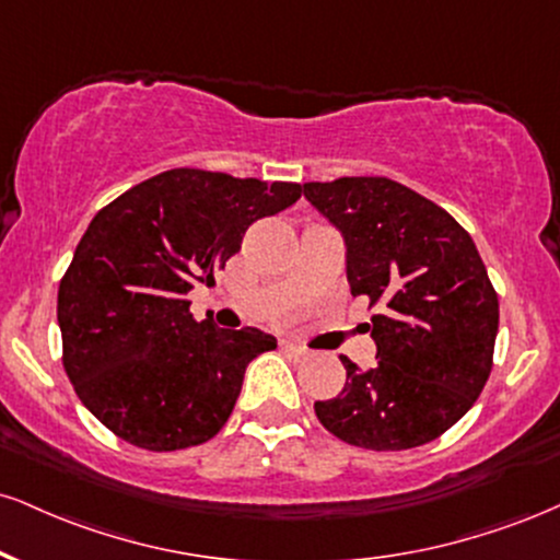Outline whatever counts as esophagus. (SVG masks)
I'll use <instances>...</instances> for the list:
<instances>
[{"label": "esophagus", "instance_id": "1", "mask_svg": "<svg viewBox=\"0 0 560 560\" xmlns=\"http://www.w3.org/2000/svg\"><path fill=\"white\" fill-rule=\"evenodd\" d=\"M281 352H284L289 360H294V362L305 360V357H307V349L300 347V345H294V341H284V345H281Z\"/></svg>", "mask_w": 560, "mask_h": 560}]
</instances>
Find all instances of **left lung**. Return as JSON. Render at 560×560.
<instances>
[{
	"label": "left lung",
	"instance_id": "1",
	"mask_svg": "<svg viewBox=\"0 0 560 560\" xmlns=\"http://www.w3.org/2000/svg\"><path fill=\"white\" fill-rule=\"evenodd\" d=\"M345 237L354 298L381 305L368 331L375 365L349 357L339 396L315 401L320 425L370 451L435 441L472 409L493 368L498 294L454 215L386 177L302 187Z\"/></svg>",
	"mask_w": 560,
	"mask_h": 560
}]
</instances>
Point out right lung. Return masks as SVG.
<instances>
[{"instance_id": "right-lung-1", "label": "right lung", "mask_w": 560, "mask_h": 560, "mask_svg": "<svg viewBox=\"0 0 560 560\" xmlns=\"http://www.w3.org/2000/svg\"><path fill=\"white\" fill-rule=\"evenodd\" d=\"M298 182L170 170L101 208L59 281L65 370L88 412L148 451L190 448L224 428L245 370L276 349L258 328L195 320L247 226L298 203Z\"/></svg>"}]
</instances>
